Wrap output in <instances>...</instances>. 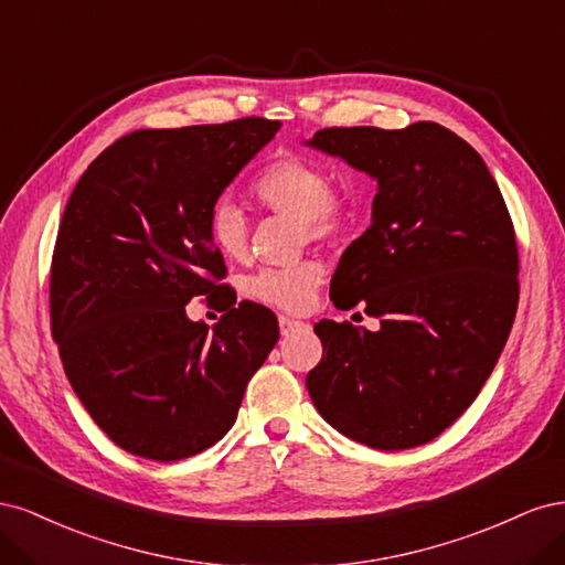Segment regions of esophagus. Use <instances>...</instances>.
<instances>
[{"label":"esophagus","mask_w":565,"mask_h":565,"mask_svg":"<svg viewBox=\"0 0 565 565\" xmlns=\"http://www.w3.org/2000/svg\"><path fill=\"white\" fill-rule=\"evenodd\" d=\"M280 332H282V337H289V334H295V332H299V330H306L309 328V322H301V320H295V318H287V316H280Z\"/></svg>","instance_id":"esophagus-1"}]
</instances>
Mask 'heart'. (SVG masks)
Wrapping results in <instances>:
<instances>
[{"label":"heart","instance_id":"1","mask_svg":"<svg viewBox=\"0 0 565 565\" xmlns=\"http://www.w3.org/2000/svg\"><path fill=\"white\" fill-rule=\"evenodd\" d=\"M252 193L273 212L299 216L303 237L328 241L347 228L351 202L330 188L324 169L301 158H285L268 164L254 179ZM207 235L226 259H243L249 243V226L243 210L231 200H218L207 216ZM324 268L318 262H301L285 268H264L249 280V297L282 311L309 309Z\"/></svg>","mask_w":565,"mask_h":565}]
</instances>
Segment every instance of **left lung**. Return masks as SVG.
<instances>
[{
	"label": "left lung",
	"instance_id": "left-lung-1",
	"mask_svg": "<svg viewBox=\"0 0 565 565\" xmlns=\"http://www.w3.org/2000/svg\"><path fill=\"white\" fill-rule=\"evenodd\" d=\"M309 148L377 181L372 224L341 254L330 299L380 330L320 320L306 388L339 434L417 448L465 415L500 361L519 303V252L483 158L436 122L332 127Z\"/></svg>",
	"mask_w": 565,
	"mask_h": 565
}]
</instances>
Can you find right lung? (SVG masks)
I'll list each match as a JSON object with an SVG mask.
<instances>
[{
    "label": "right lung",
    "instance_id": "obj_1",
    "mask_svg": "<svg viewBox=\"0 0 565 565\" xmlns=\"http://www.w3.org/2000/svg\"><path fill=\"white\" fill-rule=\"evenodd\" d=\"M280 122L141 129L87 167L65 204L51 264V332L100 431L122 450L177 461L228 434L247 382L280 337L241 301L214 330L185 303L226 273L210 210Z\"/></svg>",
    "mask_w": 565,
    "mask_h": 565
}]
</instances>
